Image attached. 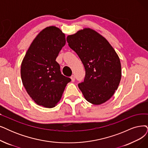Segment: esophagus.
<instances>
[{"label": "esophagus", "mask_w": 148, "mask_h": 148, "mask_svg": "<svg viewBox=\"0 0 148 148\" xmlns=\"http://www.w3.org/2000/svg\"><path fill=\"white\" fill-rule=\"evenodd\" d=\"M70 79H71V80H72V82H74V81H75V76H74V75H72V76H71Z\"/></svg>", "instance_id": "1"}]
</instances>
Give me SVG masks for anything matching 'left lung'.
<instances>
[{"instance_id":"8db88e82","label":"left lung","mask_w":148,"mask_h":148,"mask_svg":"<svg viewBox=\"0 0 148 148\" xmlns=\"http://www.w3.org/2000/svg\"><path fill=\"white\" fill-rule=\"evenodd\" d=\"M69 45L79 57L86 75L78 87L87 101L99 105L114 95L121 78L119 56L108 40L90 28L67 36Z\"/></svg>"}]
</instances>
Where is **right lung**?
Segmentation results:
<instances>
[{
    "instance_id": "1",
    "label": "right lung",
    "mask_w": 148,
    "mask_h": 148,
    "mask_svg": "<svg viewBox=\"0 0 148 148\" xmlns=\"http://www.w3.org/2000/svg\"><path fill=\"white\" fill-rule=\"evenodd\" d=\"M66 36L55 26L47 27L34 39L21 64L22 84L38 105L55 107L71 79L61 74L56 59Z\"/></svg>"
}]
</instances>
